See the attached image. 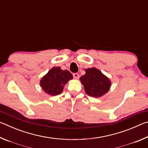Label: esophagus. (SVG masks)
<instances>
[{
	"label": "esophagus",
	"mask_w": 148,
	"mask_h": 148,
	"mask_svg": "<svg viewBox=\"0 0 148 148\" xmlns=\"http://www.w3.org/2000/svg\"><path fill=\"white\" fill-rule=\"evenodd\" d=\"M73 77L74 79H78L79 78V74L77 73H74L73 74Z\"/></svg>",
	"instance_id": "34e87169"
}]
</instances>
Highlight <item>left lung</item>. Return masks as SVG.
Segmentation results:
<instances>
[{
	"mask_svg": "<svg viewBox=\"0 0 148 148\" xmlns=\"http://www.w3.org/2000/svg\"><path fill=\"white\" fill-rule=\"evenodd\" d=\"M86 93L90 97H100L109 91L111 82L99 70L91 68L86 70V74L80 77Z\"/></svg>",
	"mask_w": 148,
	"mask_h": 148,
	"instance_id": "left-lung-1",
	"label": "left lung"
}]
</instances>
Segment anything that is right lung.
<instances>
[{
  "label": "right lung",
  "instance_id": "1",
  "mask_svg": "<svg viewBox=\"0 0 148 148\" xmlns=\"http://www.w3.org/2000/svg\"><path fill=\"white\" fill-rule=\"evenodd\" d=\"M72 77L69 71H62L60 67H53L42 77L40 86L46 93L56 96L61 93L64 85Z\"/></svg>",
  "mask_w": 148,
  "mask_h": 148
}]
</instances>
